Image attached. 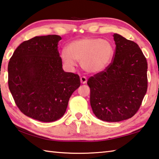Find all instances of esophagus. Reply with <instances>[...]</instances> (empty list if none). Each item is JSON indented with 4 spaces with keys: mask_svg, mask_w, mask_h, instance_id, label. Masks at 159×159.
<instances>
[{
    "mask_svg": "<svg viewBox=\"0 0 159 159\" xmlns=\"http://www.w3.org/2000/svg\"><path fill=\"white\" fill-rule=\"evenodd\" d=\"M80 82H81L82 84H86L87 82V80L86 77H80Z\"/></svg>",
    "mask_w": 159,
    "mask_h": 159,
    "instance_id": "obj_1",
    "label": "esophagus"
}]
</instances>
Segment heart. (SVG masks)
I'll return each instance as SVG.
<instances>
[{
  "instance_id": "heart-1",
  "label": "heart",
  "mask_w": 159,
  "mask_h": 159,
  "mask_svg": "<svg viewBox=\"0 0 159 159\" xmlns=\"http://www.w3.org/2000/svg\"><path fill=\"white\" fill-rule=\"evenodd\" d=\"M115 49L113 43L101 38L85 37L74 40L62 51L61 58L67 67L72 69L75 61L88 73L97 74L103 72L113 61Z\"/></svg>"
}]
</instances>
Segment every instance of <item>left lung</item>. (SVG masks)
<instances>
[{"mask_svg":"<svg viewBox=\"0 0 159 159\" xmlns=\"http://www.w3.org/2000/svg\"><path fill=\"white\" fill-rule=\"evenodd\" d=\"M113 39V61L87 81L93 113L106 122L132 118L147 90V62L139 46L118 34H114Z\"/></svg>","mask_w":159,"mask_h":159,"instance_id":"8db88e82","label":"left lung"}]
</instances>
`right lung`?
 Here are the masks:
<instances>
[{
  "instance_id": "obj_1",
  "label": "right lung",
  "mask_w": 159,
  "mask_h": 159,
  "mask_svg": "<svg viewBox=\"0 0 159 159\" xmlns=\"http://www.w3.org/2000/svg\"><path fill=\"white\" fill-rule=\"evenodd\" d=\"M58 35L35 36L22 42L10 59L8 87L22 113L53 122L66 113L70 97L80 86L79 75L62 69Z\"/></svg>"
}]
</instances>
